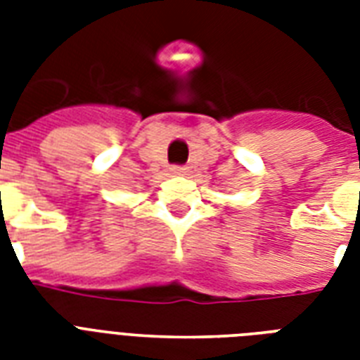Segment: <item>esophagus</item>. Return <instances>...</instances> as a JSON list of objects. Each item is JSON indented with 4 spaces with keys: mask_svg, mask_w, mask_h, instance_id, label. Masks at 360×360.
<instances>
[{
    "mask_svg": "<svg viewBox=\"0 0 360 360\" xmlns=\"http://www.w3.org/2000/svg\"><path fill=\"white\" fill-rule=\"evenodd\" d=\"M172 172L177 175H183V174H186V168L185 166H179V164H175V166H172Z\"/></svg>",
    "mask_w": 360,
    "mask_h": 360,
    "instance_id": "1",
    "label": "esophagus"
}]
</instances>
